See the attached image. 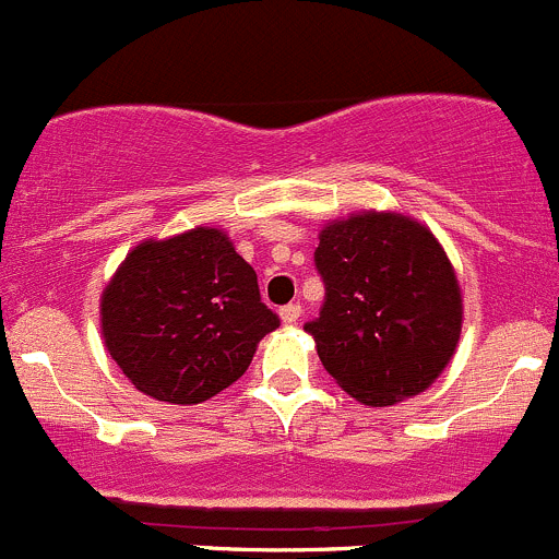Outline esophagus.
Masks as SVG:
<instances>
[{"mask_svg": "<svg viewBox=\"0 0 559 559\" xmlns=\"http://www.w3.org/2000/svg\"><path fill=\"white\" fill-rule=\"evenodd\" d=\"M280 318H282V323H296L298 318H301V304H285V307L280 309Z\"/></svg>", "mask_w": 559, "mask_h": 559, "instance_id": "obj_1", "label": "esophagus"}]
</instances>
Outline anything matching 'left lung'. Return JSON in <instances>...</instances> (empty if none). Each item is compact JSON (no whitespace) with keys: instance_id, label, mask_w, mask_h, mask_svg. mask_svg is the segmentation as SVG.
Instances as JSON below:
<instances>
[{"instance_id":"left-lung-1","label":"left lung","mask_w":559,"mask_h":559,"mask_svg":"<svg viewBox=\"0 0 559 559\" xmlns=\"http://www.w3.org/2000/svg\"><path fill=\"white\" fill-rule=\"evenodd\" d=\"M314 269L325 298L304 329L325 372L372 407L429 389L462 331L460 282L438 239L402 214H353L320 230Z\"/></svg>"}]
</instances>
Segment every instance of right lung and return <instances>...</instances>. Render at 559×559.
Masks as SVG:
<instances>
[{"label": "right lung", "instance_id": "1", "mask_svg": "<svg viewBox=\"0 0 559 559\" xmlns=\"http://www.w3.org/2000/svg\"><path fill=\"white\" fill-rule=\"evenodd\" d=\"M99 312L105 347L127 380L170 405H198L236 383L280 325L255 269L217 228L138 245Z\"/></svg>", "mask_w": 559, "mask_h": 559}]
</instances>
